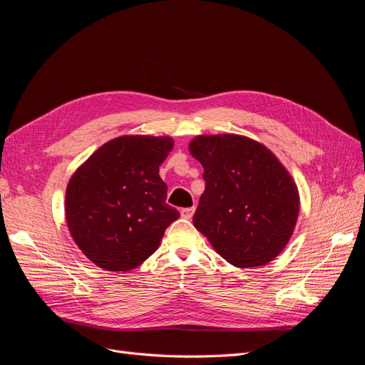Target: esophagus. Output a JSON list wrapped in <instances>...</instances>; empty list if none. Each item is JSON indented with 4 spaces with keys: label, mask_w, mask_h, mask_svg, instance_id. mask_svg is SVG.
<instances>
[{
    "label": "esophagus",
    "mask_w": 365,
    "mask_h": 365,
    "mask_svg": "<svg viewBox=\"0 0 365 365\" xmlns=\"http://www.w3.org/2000/svg\"><path fill=\"white\" fill-rule=\"evenodd\" d=\"M193 213H195V208H193V207H190V208H182V210H181V216H182L184 219H190V217L193 216Z\"/></svg>",
    "instance_id": "obj_1"
}]
</instances>
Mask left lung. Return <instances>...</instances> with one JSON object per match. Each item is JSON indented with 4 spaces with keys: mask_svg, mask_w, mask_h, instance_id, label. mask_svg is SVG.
Listing matches in <instances>:
<instances>
[{
    "mask_svg": "<svg viewBox=\"0 0 365 365\" xmlns=\"http://www.w3.org/2000/svg\"><path fill=\"white\" fill-rule=\"evenodd\" d=\"M204 168L205 190L193 225L237 268L262 267L288 244L300 196L274 153L248 137L197 135L189 145Z\"/></svg>",
    "mask_w": 365,
    "mask_h": 365,
    "instance_id": "left-lung-1",
    "label": "left lung"
}]
</instances>
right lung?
<instances>
[{
    "mask_svg": "<svg viewBox=\"0 0 365 365\" xmlns=\"http://www.w3.org/2000/svg\"><path fill=\"white\" fill-rule=\"evenodd\" d=\"M170 137L123 135L105 143L74 172L65 216L85 256L106 271H130L157 251L164 231L180 217L165 202L160 165Z\"/></svg>",
    "mask_w": 365,
    "mask_h": 365,
    "instance_id": "right-lung-1",
    "label": "right lung"
}]
</instances>
